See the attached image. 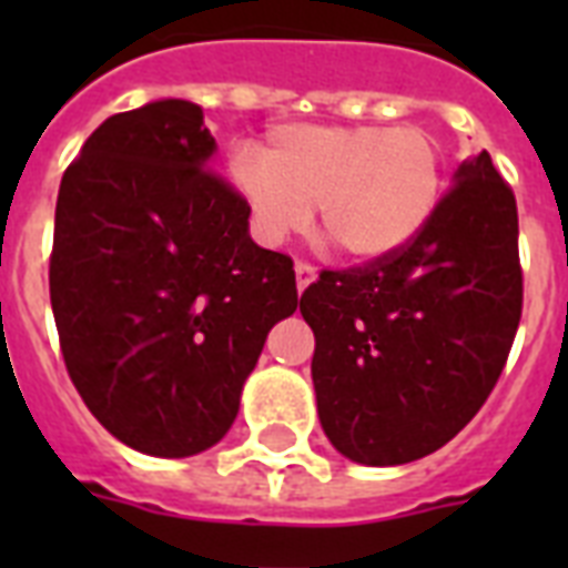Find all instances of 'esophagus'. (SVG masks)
<instances>
[{
  "label": "esophagus",
  "instance_id": "1",
  "mask_svg": "<svg viewBox=\"0 0 568 568\" xmlns=\"http://www.w3.org/2000/svg\"><path fill=\"white\" fill-rule=\"evenodd\" d=\"M294 274H297V288H306V285L312 283V280H315V276H318V271H315V265H310V262H303V258H297V262H294Z\"/></svg>",
  "mask_w": 568,
  "mask_h": 568
}]
</instances>
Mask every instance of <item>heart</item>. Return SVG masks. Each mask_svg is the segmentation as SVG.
Here are the masks:
<instances>
[{
	"instance_id": "b5f03b06",
	"label": "heart",
	"mask_w": 568,
	"mask_h": 568,
	"mask_svg": "<svg viewBox=\"0 0 568 568\" xmlns=\"http://www.w3.org/2000/svg\"><path fill=\"white\" fill-rule=\"evenodd\" d=\"M230 171L262 239L280 244L318 205L324 235L363 262L404 250L442 194L439 144L422 126H280L265 155L239 150Z\"/></svg>"
}]
</instances>
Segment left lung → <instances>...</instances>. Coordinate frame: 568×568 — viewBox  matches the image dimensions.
Listing matches in <instances>:
<instances>
[{
    "label": "left lung",
    "mask_w": 568,
    "mask_h": 568,
    "mask_svg": "<svg viewBox=\"0 0 568 568\" xmlns=\"http://www.w3.org/2000/svg\"><path fill=\"white\" fill-rule=\"evenodd\" d=\"M521 294L516 196L484 150L459 164L404 250L324 267L303 292L327 439L363 466L439 450L501 377Z\"/></svg>",
    "instance_id": "1"
}]
</instances>
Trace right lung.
Returning <instances> with one entry per match:
<instances>
[{
    "mask_svg": "<svg viewBox=\"0 0 568 568\" xmlns=\"http://www.w3.org/2000/svg\"><path fill=\"white\" fill-rule=\"evenodd\" d=\"M203 109L114 114L61 176L49 297L67 374L93 418L150 457L221 442L294 262L250 239V209L209 168Z\"/></svg>",
    "mask_w": 568,
    "mask_h": 568,
    "instance_id": "obj_1",
    "label": "right lung"
}]
</instances>
